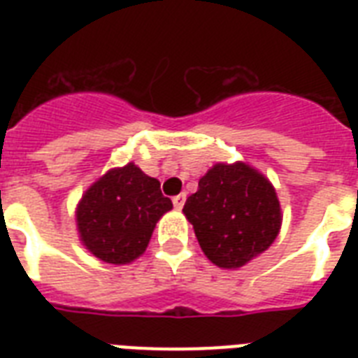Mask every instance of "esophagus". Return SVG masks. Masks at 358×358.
I'll use <instances>...</instances> for the list:
<instances>
[{
    "instance_id": "34e87169",
    "label": "esophagus",
    "mask_w": 358,
    "mask_h": 358,
    "mask_svg": "<svg viewBox=\"0 0 358 358\" xmlns=\"http://www.w3.org/2000/svg\"><path fill=\"white\" fill-rule=\"evenodd\" d=\"M173 204H174V208H176V210H182V208H184V204H185V193H180V195L173 196Z\"/></svg>"
}]
</instances>
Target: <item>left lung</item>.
Returning a JSON list of instances; mask_svg holds the SVG:
<instances>
[{
  "label": "left lung",
  "instance_id": "left-lung-1",
  "mask_svg": "<svg viewBox=\"0 0 358 358\" xmlns=\"http://www.w3.org/2000/svg\"><path fill=\"white\" fill-rule=\"evenodd\" d=\"M202 252L219 267L236 269L275 241L280 230L277 193L245 163H217L199 180L184 204Z\"/></svg>",
  "mask_w": 358,
  "mask_h": 358
}]
</instances>
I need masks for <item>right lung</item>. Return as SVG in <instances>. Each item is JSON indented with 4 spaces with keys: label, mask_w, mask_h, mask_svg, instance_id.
Returning <instances> with one entry per match:
<instances>
[{
    "label": "right lung",
    "mask_w": 358,
    "mask_h": 358,
    "mask_svg": "<svg viewBox=\"0 0 358 358\" xmlns=\"http://www.w3.org/2000/svg\"><path fill=\"white\" fill-rule=\"evenodd\" d=\"M171 208L159 182L128 163L87 189L76 213L80 238L106 264H129L145 252L154 227Z\"/></svg>",
    "instance_id": "add662e5"
}]
</instances>
